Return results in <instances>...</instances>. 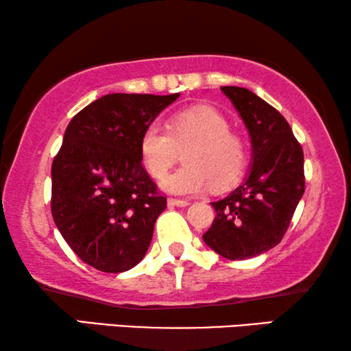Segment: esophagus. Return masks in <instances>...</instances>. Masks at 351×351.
I'll return each mask as SVG.
<instances>
[{"label": "esophagus", "mask_w": 351, "mask_h": 351, "mask_svg": "<svg viewBox=\"0 0 351 351\" xmlns=\"http://www.w3.org/2000/svg\"><path fill=\"white\" fill-rule=\"evenodd\" d=\"M190 203L186 199H177V198H169L167 199V206H177V208H185V206H189Z\"/></svg>", "instance_id": "34e87169"}]
</instances>
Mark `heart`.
I'll return each instance as SVG.
<instances>
[{"label": "heart", "instance_id": "b5f03b06", "mask_svg": "<svg viewBox=\"0 0 351 351\" xmlns=\"http://www.w3.org/2000/svg\"><path fill=\"white\" fill-rule=\"evenodd\" d=\"M184 149L186 166L160 182L166 193L198 195L210 184L222 189L232 185L246 166V147L232 134L228 119L204 105L177 113L166 129L150 124L138 141L141 161L153 177L164 176Z\"/></svg>", "mask_w": 351, "mask_h": 351}]
</instances>
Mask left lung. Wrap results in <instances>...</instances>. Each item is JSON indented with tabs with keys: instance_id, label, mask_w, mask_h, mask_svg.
I'll list each match as a JSON object with an SVG mask.
<instances>
[{
	"instance_id": "obj_1",
	"label": "left lung",
	"mask_w": 351,
	"mask_h": 351,
	"mask_svg": "<svg viewBox=\"0 0 351 351\" xmlns=\"http://www.w3.org/2000/svg\"><path fill=\"white\" fill-rule=\"evenodd\" d=\"M251 138L246 179L210 203L215 219L203 241L228 261L256 257L285 237L305 190L304 152L282 114L252 90L223 86Z\"/></svg>"
}]
</instances>
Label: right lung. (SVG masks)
<instances>
[{
    "label": "right lung",
    "instance_id": "1",
    "mask_svg": "<svg viewBox=\"0 0 351 351\" xmlns=\"http://www.w3.org/2000/svg\"><path fill=\"white\" fill-rule=\"evenodd\" d=\"M180 94H107L76 113L51 169L56 227L88 265L131 270L145 257L165 196L143 169V129Z\"/></svg>",
    "mask_w": 351,
    "mask_h": 351
}]
</instances>
